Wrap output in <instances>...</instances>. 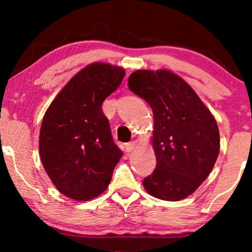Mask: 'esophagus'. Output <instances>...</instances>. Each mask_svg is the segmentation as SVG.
<instances>
[{
    "label": "esophagus",
    "instance_id": "34e87169",
    "mask_svg": "<svg viewBox=\"0 0 252 252\" xmlns=\"http://www.w3.org/2000/svg\"><path fill=\"white\" fill-rule=\"evenodd\" d=\"M135 147H136V142H135V141H131V142L126 143V153L132 152Z\"/></svg>",
    "mask_w": 252,
    "mask_h": 252
}]
</instances>
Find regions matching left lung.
Masks as SVG:
<instances>
[{"label": "left lung", "mask_w": 252, "mask_h": 252, "mask_svg": "<svg viewBox=\"0 0 252 252\" xmlns=\"http://www.w3.org/2000/svg\"><path fill=\"white\" fill-rule=\"evenodd\" d=\"M129 89L154 115L152 144L156 168L143 180L150 195L179 201L210 175L220 149L216 118L190 86L168 70H137Z\"/></svg>", "instance_id": "left-lung-1"}]
</instances>
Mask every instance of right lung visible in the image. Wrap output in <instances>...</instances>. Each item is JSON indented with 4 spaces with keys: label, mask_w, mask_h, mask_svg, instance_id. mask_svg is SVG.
Returning <instances> with one entry per match:
<instances>
[{
    "label": "right lung",
    "mask_w": 252,
    "mask_h": 252,
    "mask_svg": "<svg viewBox=\"0 0 252 252\" xmlns=\"http://www.w3.org/2000/svg\"><path fill=\"white\" fill-rule=\"evenodd\" d=\"M124 76L120 66L90 63L71 78L45 112L39 136L42 166L57 189L76 201L102 194L123 155L112 140L102 104Z\"/></svg>",
    "instance_id": "obj_1"
}]
</instances>
